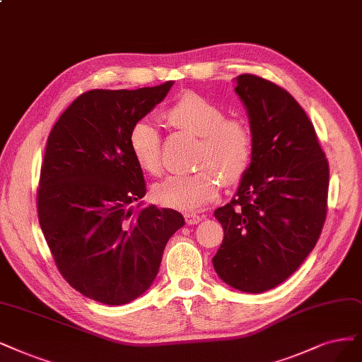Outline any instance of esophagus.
<instances>
[{
    "label": "esophagus",
    "mask_w": 362,
    "mask_h": 362,
    "mask_svg": "<svg viewBox=\"0 0 362 362\" xmlns=\"http://www.w3.org/2000/svg\"><path fill=\"white\" fill-rule=\"evenodd\" d=\"M185 221H186V223H188V225H195L199 221H203V216L197 215V213H188V215H185Z\"/></svg>",
    "instance_id": "obj_1"
}]
</instances>
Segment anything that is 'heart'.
<instances>
[{"label": "heart", "instance_id": "b5f03b06", "mask_svg": "<svg viewBox=\"0 0 362 362\" xmlns=\"http://www.w3.org/2000/svg\"><path fill=\"white\" fill-rule=\"evenodd\" d=\"M176 129L198 137L195 165L191 174H173L156 183L152 195L165 207L192 211L202 209L218 194V177L235 183L245 176L253 155V137L246 122L226 117L223 107L195 92H185L163 112ZM128 146L137 165L149 174L163 167L160 136L149 120H137L128 132Z\"/></svg>", "mask_w": 362, "mask_h": 362}]
</instances>
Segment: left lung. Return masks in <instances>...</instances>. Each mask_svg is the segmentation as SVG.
I'll list each match as a JSON object with an SVG mask.
<instances>
[{
  "mask_svg": "<svg viewBox=\"0 0 362 362\" xmlns=\"http://www.w3.org/2000/svg\"><path fill=\"white\" fill-rule=\"evenodd\" d=\"M235 82L253 155L231 202L215 210L223 240L211 261L226 285L259 293L285 282L313 250L327 218L329 168L288 90L253 74Z\"/></svg>",
  "mask_w": 362,
  "mask_h": 362,
  "instance_id": "1",
  "label": "left lung"
}]
</instances>
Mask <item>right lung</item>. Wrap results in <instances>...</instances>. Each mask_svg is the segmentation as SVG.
<instances>
[{
  "instance_id": "obj_1",
  "label": "right lung",
  "mask_w": 362,
  "mask_h": 362,
  "mask_svg": "<svg viewBox=\"0 0 362 362\" xmlns=\"http://www.w3.org/2000/svg\"><path fill=\"white\" fill-rule=\"evenodd\" d=\"M173 83L85 92L49 134L37 192L40 226L62 277L103 304H127L149 289L167 242L185 225L173 209L132 207L146 183L128 132Z\"/></svg>"
}]
</instances>
